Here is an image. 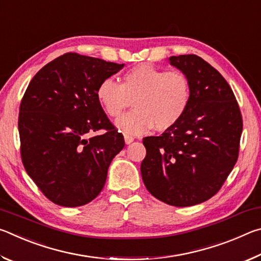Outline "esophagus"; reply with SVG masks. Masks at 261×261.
<instances>
[{
    "label": "esophagus",
    "instance_id": "obj_1",
    "mask_svg": "<svg viewBox=\"0 0 261 261\" xmlns=\"http://www.w3.org/2000/svg\"><path fill=\"white\" fill-rule=\"evenodd\" d=\"M124 140H125V144L129 145V144H131V143H132V141L135 140V138H134V137H132V136L124 135Z\"/></svg>",
    "mask_w": 261,
    "mask_h": 261
}]
</instances>
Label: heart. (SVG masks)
<instances>
[{"instance_id": "heart-1", "label": "heart", "mask_w": 261, "mask_h": 261, "mask_svg": "<svg viewBox=\"0 0 261 261\" xmlns=\"http://www.w3.org/2000/svg\"><path fill=\"white\" fill-rule=\"evenodd\" d=\"M96 99L112 118L121 117L134 102L135 112L116 122L124 134L143 135L153 127L162 132L177 124L187 113L191 85L183 73L139 64L124 72L121 84L103 79L96 88Z\"/></svg>"}]
</instances>
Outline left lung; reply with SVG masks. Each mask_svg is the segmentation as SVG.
<instances>
[{
    "instance_id": "8db88e82",
    "label": "left lung",
    "mask_w": 261,
    "mask_h": 261,
    "mask_svg": "<svg viewBox=\"0 0 261 261\" xmlns=\"http://www.w3.org/2000/svg\"><path fill=\"white\" fill-rule=\"evenodd\" d=\"M188 77L191 100L177 124L143 139L140 173L149 193L168 205L187 207L219 191L237 161L243 120L235 94L201 57H169Z\"/></svg>"
}]
</instances>
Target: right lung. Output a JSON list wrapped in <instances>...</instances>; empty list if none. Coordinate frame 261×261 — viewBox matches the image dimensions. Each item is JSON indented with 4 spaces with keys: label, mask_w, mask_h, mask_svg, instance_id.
Returning a JSON list of instances; mask_svg holds the SVG:
<instances>
[{
    "label": "right lung",
    "mask_w": 261,
    "mask_h": 261,
    "mask_svg": "<svg viewBox=\"0 0 261 261\" xmlns=\"http://www.w3.org/2000/svg\"><path fill=\"white\" fill-rule=\"evenodd\" d=\"M124 67L67 53L30 82L18 117L26 173L50 201L78 207L103 189L110 162L124 147L96 99L99 84ZM106 129L103 135L91 136Z\"/></svg>",
    "instance_id": "add662e5"
}]
</instances>
